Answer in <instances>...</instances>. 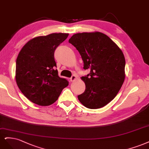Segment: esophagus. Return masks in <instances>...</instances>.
I'll return each instance as SVG.
<instances>
[{
	"mask_svg": "<svg viewBox=\"0 0 149 149\" xmlns=\"http://www.w3.org/2000/svg\"><path fill=\"white\" fill-rule=\"evenodd\" d=\"M76 79H77L76 76H75V75H72L71 77H70V80H71L72 81H74V80H76Z\"/></svg>",
	"mask_w": 149,
	"mask_h": 149,
	"instance_id": "34e87169",
	"label": "esophagus"
}]
</instances>
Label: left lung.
<instances>
[{"label":"left lung","instance_id":"8db88e82","mask_svg":"<svg viewBox=\"0 0 149 149\" xmlns=\"http://www.w3.org/2000/svg\"><path fill=\"white\" fill-rule=\"evenodd\" d=\"M69 42L76 47L84 61V69L90 72L81 79L85 92L78 96L90 109L104 107L116 97L125 79L126 61L121 49L100 32L79 33Z\"/></svg>","mask_w":149,"mask_h":149}]
</instances>
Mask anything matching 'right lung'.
I'll return each instance as SVG.
<instances>
[{
    "instance_id": "right-lung-1",
    "label": "right lung",
    "mask_w": 149,
    "mask_h": 149,
    "mask_svg": "<svg viewBox=\"0 0 149 149\" xmlns=\"http://www.w3.org/2000/svg\"><path fill=\"white\" fill-rule=\"evenodd\" d=\"M69 36L52 33L27 42L18 55L15 79L19 89L31 102L49 106L58 99L69 81L61 78L56 69L54 51Z\"/></svg>"
}]
</instances>
